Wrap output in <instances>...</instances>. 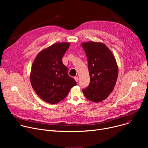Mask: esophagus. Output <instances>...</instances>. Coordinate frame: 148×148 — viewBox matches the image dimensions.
<instances>
[{"instance_id":"obj_1","label":"esophagus","mask_w":148,"mask_h":148,"mask_svg":"<svg viewBox=\"0 0 148 148\" xmlns=\"http://www.w3.org/2000/svg\"><path fill=\"white\" fill-rule=\"evenodd\" d=\"M74 79H75V80L77 82H78V81H79V78L77 77H74Z\"/></svg>"}]
</instances>
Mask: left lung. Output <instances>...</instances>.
<instances>
[{
  "label": "left lung",
  "instance_id": "obj_1",
  "mask_svg": "<svg viewBox=\"0 0 148 148\" xmlns=\"http://www.w3.org/2000/svg\"><path fill=\"white\" fill-rule=\"evenodd\" d=\"M82 45L87 56L90 75L89 85L82 90L89 100L99 103L113 91L118 79V65L113 54L105 44L88 42Z\"/></svg>",
  "mask_w": 148,
  "mask_h": 148
}]
</instances>
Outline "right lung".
I'll list each match as a JSON object with an SVG mask.
<instances>
[{
    "label": "right lung",
    "mask_w": 148,
    "mask_h": 148,
    "mask_svg": "<svg viewBox=\"0 0 148 148\" xmlns=\"http://www.w3.org/2000/svg\"><path fill=\"white\" fill-rule=\"evenodd\" d=\"M69 45V42L53 44L39 53L32 64L31 84L36 94L48 103L60 102L77 85L62 60Z\"/></svg>",
    "instance_id": "right-lung-1"
}]
</instances>
